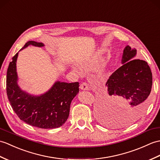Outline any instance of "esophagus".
I'll return each instance as SVG.
<instances>
[{
	"label": "esophagus",
	"instance_id": "esophagus-1",
	"mask_svg": "<svg viewBox=\"0 0 160 160\" xmlns=\"http://www.w3.org/2000/svg\"><path fill=\"white\" fill-rule=\"evenodd\" d=\"M82 90H88V85L87 82H82L80 86Z\"/></svg>",
	"mask_w": 160,
	"mask_h": 160
}]
</instances>
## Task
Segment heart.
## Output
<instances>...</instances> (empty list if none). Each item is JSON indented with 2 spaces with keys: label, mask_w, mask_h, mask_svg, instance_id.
<instances>
[{
  "label": "heart",
  "mask_w": 160,
  "mask_h": 160,
  "mask_svg": "<svg viewBox=\"0 0 160 160\" xmlns=\"http://www.w3.org/2000/svg\"><path fill=\"white\" fill-rule=\"evenodd\" d=\"M103 68V67H101V68H100V69H102Z\"/></svg>",
  "instance_id": "1"
}]
</instances>
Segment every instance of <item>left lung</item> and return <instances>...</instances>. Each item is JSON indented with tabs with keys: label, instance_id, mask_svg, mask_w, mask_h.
Listing matches in <instances>:
<instances>
[{
	"label": "left lung",
	"instance_id": "1",
	"mask_svg": "<svg viewBox=\"0 0 160 160\" xmlns=\"http://www.w3.org/2000/svg\"><path fill=\"white\" fill-rule=\"evenodd\" d=\"M136 54L135 48L125 47L122 65L110 76L107 91L98 103L100 117L110 125L131 124L144 113L149 102L152 73L146 61L132 59Z\"/></svg>",
	"mask_w": 160,
	"mask_h": 160
}]
</instances>
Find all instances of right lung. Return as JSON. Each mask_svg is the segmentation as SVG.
<instances>
[{"instance_id": "right-lung-1", "label": "right lung", "mask_w": 160, "mask_h": 160, "mask_svg": "<svg viewBox=\"0 0 160 160\" xmlns=\"http://www.w3.org/2000/svg\"><path fill=\"white\" fill-rule=\"evenodd\" d=\"M29 45L44 46L42 43L29 41L20 50ZM18 56V52L12 58L7 72V95L13 111L22 121L34 127L42 129L61 127L68 118L71 102L79 92V82L57 81L46 93L40 96L30 95L22 91L17 83Z\"/></svg>"}]
</instances>
